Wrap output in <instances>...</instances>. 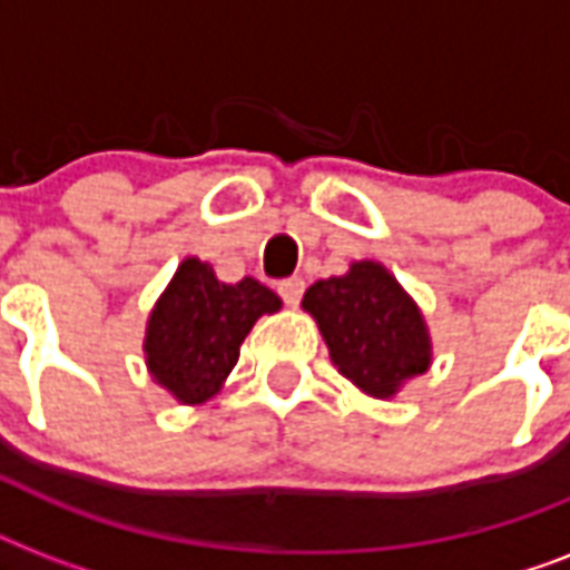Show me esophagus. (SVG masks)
Returning <instances> with one entry per match:
<instances>
[{"mask_svg": "<svg viewBox=\"0 0 570 570\" xmlns=\"http://www.w3.org/2000/svg\"><path fill=\"white\" fill-rule=\"evenodd\" d=\"M277 295H281L284 304H289V307H298V302H302L304 295V281L302 277H284V281L277 284Z\"/></svg>", "mask_w": 570, "mask_h": 570, "instance_id": "34e87169", "label": "esophagus"}]
</instances>
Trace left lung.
I'll return each instance as SVG.
<instances>
[{"label":"left lung","instance_id":"obj_1","mask_svg":"<svg viewBox=\"0 0 570 570\" xmlns=\"http://www.w3.org/2000/svg\"><path fill=\"white\" fill-rule=\"evenodd\" d=\"M302 304L320 322L331 361L366 393L387 399L429 370L423 316L379 263H355L348 275L316 281Z\"/></svg>","mask_w":570,"mask_h":570}]
</instances>
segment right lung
<instances>
[{
    "label": "right lung",
    "mask_w": 570,
    "mask_h": 570,
    "mask_svg": "<svg viewBox=\"0 0 570 570\" xmlns=\"http://www.w3.org/2000/svg\"><path fill=\"white\" fill-rule=\"evenodd\" d=\"M277 307L281 298L254 277L222 284L213 266L195 257L183 259L150 313L147 366L180 402H204L230 375L254 322Z\"/></svg>",
    "instance_id": "obj_1"
}]
</instances>
